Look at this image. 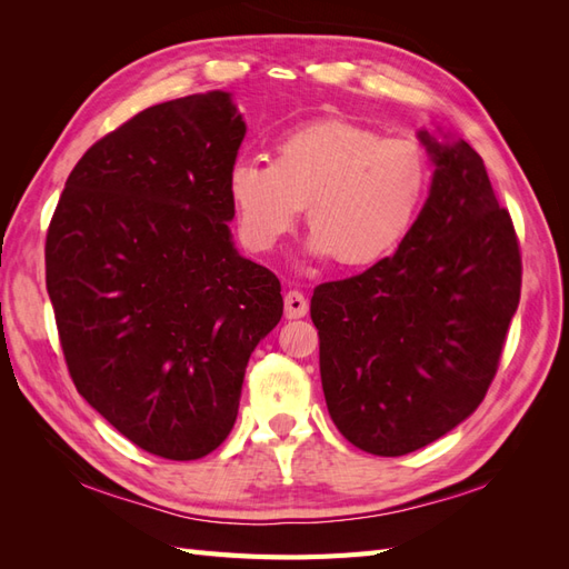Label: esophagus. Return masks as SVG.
<instances>
[{"label":"esophagus","instance_id":"obj_1","mask_svg":"<svg viewBox=\"0 0 569 569\" xmlns=\"http://www.w3.org/2000/svg\"><path fill=\"white\" fill-rule=\"evenodd\" d=\"M308 313V301L306 297L301 295V291L291 289L284 295V316L289 320H297V318H303Z\"/></svg>","mask_w":569,"mask_h":569}]
</instances>
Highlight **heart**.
Listing matches in <instances>:
<instances>
[{
	"label": "heart",
	"instance_id": "obj_1",
	"mask_svg": "<svg viewBox=\"0 0 569 569\" xmlns=\"http://www.w3.org/2000/svg\"><path fill=\"white\" fill-rule=\"evenodd\" d=\"M429 189L425 149L353 120L325 118L282 134L272 161L244 157L228 173L242 242L266 253L297 226L306 203L308 253L366 268L399 249Z\"/></svg>",
	"mask_w": 569,
	"mask_h": 569
}]
</instances>
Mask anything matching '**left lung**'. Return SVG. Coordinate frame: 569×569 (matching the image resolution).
I'll return each instance as SVG.
<instances>
[{
    "label": "left lung",
    "instance_id": "left-lung-1",
    "mask_svg": "<svg viewBox=\"0 0 569 569\" xmlns=\"http://www.w3.org/2000/svg\"><path fill=\"white\" fill-rule=\"evenodd\" d=\"M432 187L393 256L313 289L320 380L360 451L406 456L470 418L518 311L522 261L510 213L465 140L420 130Z\"/></svg>",
    "mask_w": 569,
    "mask_h": 569
}]
</instances>
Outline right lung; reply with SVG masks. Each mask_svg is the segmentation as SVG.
I'll return each mask as SVG.
<instances>
[{
    "instance_id": "right-lung-1",
    "label": "right lung",
    "mask_w": 569,
    "mask_h": 569,
    "mask_svg": "<svg viewBox=\"0 0 569 569\" xmlns=\"http://www.w3.org/2000/svg\"><path fill=\"white\" fill-rule=\"evenodd\" d=\"M247 134L230 92L163 101L76 163L44 244L68 372L120 435L168 460L228 439L280 280L239 256L228 173Z\"/></svg>"
}]
</instances>
